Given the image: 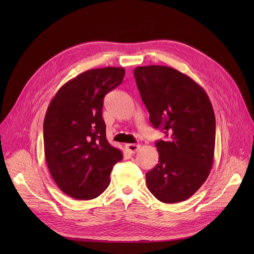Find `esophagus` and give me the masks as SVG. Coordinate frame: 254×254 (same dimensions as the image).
<instances>
[{
    "instance_id": "1",
    "label": "esophagus",
    "mask_w": 254,
    "mask_h": 254,
    "mask_svg": "<svg viewBox=\"0 0 254 254\" xmlns=\"http://www.w3.org/2000/svg\"><path fill=\"white\" fill-rule=\"evenodd\" d=\"M125 148L131 153H135L137 150L140 148V145L139 144H126L125 145Z\"/></svg>"
}]
</instances>
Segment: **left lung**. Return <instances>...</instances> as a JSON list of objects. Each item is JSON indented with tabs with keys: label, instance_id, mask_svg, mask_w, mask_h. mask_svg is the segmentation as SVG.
I'll return each instance as SVG.
<instances>
[{
	"label": "left lung",
	"instance_id": "8db88e82",
	"mask_svg": "<svg viewBox=\"0 0 254 254\" xmlns=\"http://www.w3.org/2000/svg\"><path fill=\"white\" fill-rule=\"evenodd\" d=\"M141 98L155 128L166 134L156 142L158 164L146 174L150 193L164 203L184 201L210 174L215 149V115L203 88L176 68H134Z\"/></svg>",
	"mask_w": 254,
	"mask_h": 254
}]
</instances>
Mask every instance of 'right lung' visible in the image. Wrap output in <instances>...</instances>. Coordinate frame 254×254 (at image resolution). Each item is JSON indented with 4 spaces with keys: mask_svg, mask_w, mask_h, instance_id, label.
Here are the masks:
<instances>
[{
    "mask_svg": "<svg viewBox=\"0 0 254 254\" xmlns=\"http://www.w3.org/2000/svg\"><path fill=\"white\" fill-rule=\"evenodd\" d=\"M124 76V67L93 68L65 82L52 98L43 123L44 155L54 181L67 196L98 197L123 159L106 137L103 105Z\"/></svg>",
    "mask_w": 254,
    "mask_h": 254,
    "instance_id": "obj_1",
    "label": "right lung"
}]
</instances>
